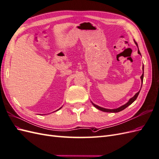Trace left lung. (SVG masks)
<instances>
[{"mask_svg":"<svg viewBox=\"0 0 159 159\" xmlns=\"http://www.w3.org/2000/svg\"><path fill=\"white\" fill-rule=\"evenodd\" d=\"M135 44H136V45L138 46V45H137V44L136 42H135ZM138 54H141L140 51H139V50H138ZM143 70L144 71V66H143ZM143 76H144V71H143V73L142 75L141 76L142 84H143ZM141 87H142V85H141ZM140 90H141V89H140ZM140 90H139V91H138V92H137L135 95H134L132 98L130 99L129 101V102H128L127 103H125V105H122V106H121L120 107H118V108H117V109H105V108H103V107H99V106H98V105L94 104V103H92V102H91V103H92V104L93 105V106H94L95 108H97V109H99V110H101V111H104V112H109V113H117V112H119V111H121L125 109L126 107H127L129 106V105L132 104V103L134 102V101H135V100L137 99V97H138V95H139V92H140Z\"/></svg>","mask_w":159,"mask_h":159,"instance_id":"left-lung-1","label":"left lung"}]
</instances>
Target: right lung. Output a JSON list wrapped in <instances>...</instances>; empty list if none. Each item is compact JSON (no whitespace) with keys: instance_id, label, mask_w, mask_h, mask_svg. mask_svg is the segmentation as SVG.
I'll return each instance as SVG.
<instances>
[{"instance_id":"add662e5","label":"right lung","mask_w":159,"mask_h":159,"mask_svg":"<svg viewBox=\"0 0 159 159\" xmlns=\"http://www.w3.org/2000/svg\"><path fill=\"white\" fill-rule=\"evenodd\" d=\"M61 107H60V109H61ZM59 109H57V110H59Z\"/></svg>"}]
</instances>
